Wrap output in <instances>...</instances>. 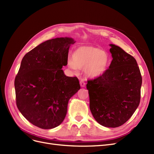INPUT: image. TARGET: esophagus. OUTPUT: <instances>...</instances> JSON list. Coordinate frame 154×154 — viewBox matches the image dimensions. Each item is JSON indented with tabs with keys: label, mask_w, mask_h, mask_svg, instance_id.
I'll list each match as a JSON object with an SVG mask.
<instances>
[{
	"label": "esophagus",
	"mask_w": 154,
	"mask_h": 154,
	"mask_svg": "<svg viewBox=\"0 0 154 154\" xmlns=\"http://www.w3.org/2000/svg\"><path fill=\"white\" fill-rule=\"evenodd\" d=\"M80 86L82 87H84L85 86V82L83 81V80H81L80 82Z\"/></svg>",
	"instance_id": "obj_1"
}]
</instances>
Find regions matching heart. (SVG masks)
I'll list each match as a JSON object with an SVG mask.
<instances>
[{
	"label": "heart",
	"instance_id": "heart-1",
	"mask_svg": "<svg viewBox=\"0 0 154 154\" xmlns=\"http://www.w3.org/2000/svg\"><path fill=\"white\" fill-rule=\"evenodd\" d=\"M72 58L67 60L69 67L74 71L78 68L84 69L86 75L91 78L103 76L111 63V57L106 51L91 45L76 48Z\"/></svg>",
	"mask_w": 154,
	"mask_h": 154
}]
</instances>
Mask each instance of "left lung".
Returning a JSON list of instances; mask_svg holds the SVG:
<instances>
[{
    "label": "left lung",
    "mask_w": 154,
    "mask_h": 154,
    "mask_svg": "<svg viewBox=\"0 0 154 154\" xmlns=\"http://www.w3.org/2000/svg\"><path fill=\"white\" fill-rule=\"evenodd\" d=\"M112 60L107 71L87 81L90 110L96 122L116 128L131 118L139 105L142 77L136 59L110 44Z\"/></svg>",
    "instance_id": "1"
}]
</instances>
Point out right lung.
<instances>
[{
  "mask_svg": "<svg viewBox=\"0 0 154 154\" xmlns=\"http://www.w3.org/2000/svg\"><path fill=\"white\" fill-rule=\"evenodd\" d=\"M71 38L49 40L26 54L15 79L16 103L29 122L42 129L62 123L69 99L80 89L77 77L62 69L67 65Z\"/></svg>",
  "mask_w": 154,
  "mask_h": 154,
  "instance_id": "add662e5",
  "label": "right lung"
}]
</instances>
